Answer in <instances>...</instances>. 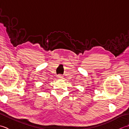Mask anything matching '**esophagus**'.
<instances>
[{
  "label": "esophagus",
  "instance_id": "obj_1",
  "mask_svg": "<svg viewBox=\"0 0 129 129\" xmlns=\"http://www.w3.org/2000/svg\"><path fill=\"white\" fill-rule=\"evenodd\" d=\"M57 77H58V79H62V78H63L62 76L61 75H58L57 76Z\"/></svg>",
  "mask_w": 129,
  "mask_h": 129
}]
</instances>
